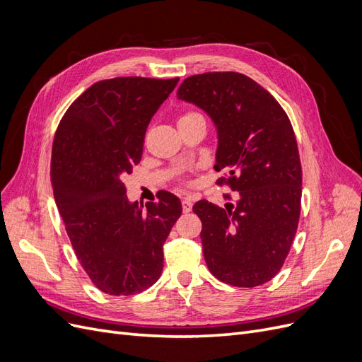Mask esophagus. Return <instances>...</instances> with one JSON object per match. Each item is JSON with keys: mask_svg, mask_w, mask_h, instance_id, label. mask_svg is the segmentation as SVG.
Wrapping results in <instances>:
<instances>
[{"mask_svg": "<svg viewBox=\"0 0 362 362\" xmlns=\"http://www.w3.org/2000/svg\"><path fill=\"white\" fill-rule=\"evenodd\" d=\"M193 206V201L190 198H184L182 199V211L184 213H190Z\"/></svg>", "mask_w": 362, "mask_h": 362, "instance_id": "34e87169", "label": "esophagus"}]
</instances>
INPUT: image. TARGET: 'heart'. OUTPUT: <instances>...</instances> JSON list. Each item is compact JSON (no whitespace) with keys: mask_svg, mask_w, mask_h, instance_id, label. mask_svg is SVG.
<instances>
[{"mask_svg":"<svg viewBox=\"0 0 362 362\" xmlns=\"http://www.w3.org/2000/svg\"><path fill=\"white\" fill-rule=\"evenodd\" d=\"M192 115H198V113H187V115H184L182 117H187V116H192ZM182 117H181V119H182Z\"/></svg>","mask_w":362,"mask_h":362,"instance_id":"obj_1","label":"heart"}]
</instances>
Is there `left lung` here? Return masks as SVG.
<instances>
[{
  "mask_svg": "<svg viewBox=\"0 0 362 362\" xmlns=\"http://www.w3.org/2000/svg\"><path fill=\"white\" fill-rule=\"evenodd\" d=\"M177 96L211 117L214 169L226 172L217 184L237 192L225 208L205 199L193 205L208 270L229 286H261L281 270L300 216L302 168L290 119L264 87L238 72L192 75Z\"/></svg>",
  "mask_w": 362,
  "mask_h": 362,
  "instance_id": "8db88e82",
  "label": "left lung"
}]
</instances>
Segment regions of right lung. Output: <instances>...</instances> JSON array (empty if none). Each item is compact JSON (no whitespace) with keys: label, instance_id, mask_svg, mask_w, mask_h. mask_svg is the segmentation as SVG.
<instances>
[{"label":"right lung","instance_id":"obj_1","mask_svg":"<svg viewBox=\"0 0 362 362\" xmlns=\"http://www.w3.org/2000/svg\"><path fill=\"white\" fill-rule=\"evenodd\" d=\"M180 78L119 76L92 84L62 117L52 144L51 182L80 264L112 296L149 288L163 270V245L182 206L129 202L122 182L144 152L151 117Z\"/></svg>","mask_w":362,"mask_h":362}]
</instances>
